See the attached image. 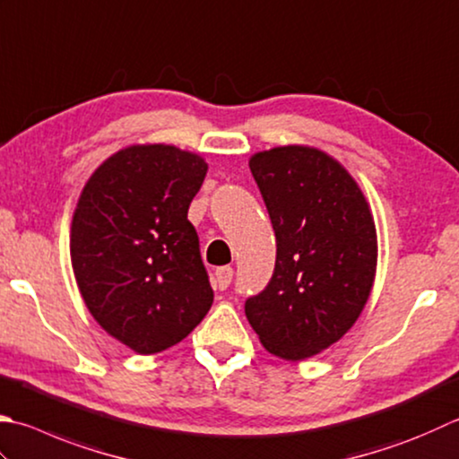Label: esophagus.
Returning a JSON list of instances; mask_svg holds the SVG:
<instances>
[{
  "label": "esophagus",
  "instance_id": "1",
  "mask_svg": "<svg viewBox=\"0 0 459 459\" xmlns=\"http://www.w3.org/2000/svg\"><path fill=\"white\" fill-rule=\"evenodd\" d=\"M232 281V268L230 266H221L214 271V286L219 290H227V286Z\"/></svg>",
  "mask_w": 459,
  "mask_h": 459
}]
</instances>
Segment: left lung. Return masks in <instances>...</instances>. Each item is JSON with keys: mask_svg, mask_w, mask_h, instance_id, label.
<instances>
[{"mask_svg": "<svg viewBox=\"0 0 459 459\" xmlns=\"http://www.w3.org/2000/svg\"><path fill=\"white\" fill-rule=\"evenodd\" d=\"M276 235L274 274L245 304L268 352L320 354L356 325L370 299L378 237L370 203L326 151L284 145L248 159Z\"/></svg>", "mask_w": 459, "mask_h": 459, "instance_id": "left-lung-1", "label": "left lung"}]
</instances>
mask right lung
Here are the masks:
<instances>
[{"label": "right lung", "instance_id": "obj_1", "mask_svg": "<svg viewBox=\"0 0 459 459\" xmlns=\"http://www.w3.org/2000/svg\"><path fill=\"white\" fill-rule=\"evenodd\" d=\"M199 152L165 143L119 149L87 178L71 221V266L107 334L137 354L175 346L201 325L212 289L188 206Z\"/></svg>", "mask_w": 459, "mask_h": 459}]
</instances>
